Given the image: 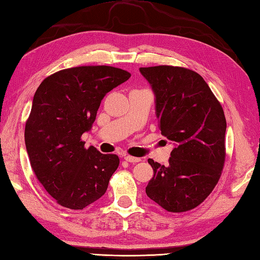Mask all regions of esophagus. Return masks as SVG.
Returning a JSON list of instances; mask_svg holds the SVG:
<instances>
[{"instance_id": "esophagus-1", "label": "esophagus", "mask_w": 260, "mask_h": 260, "mask_svg": "<svg viewBox=\"0 0 260 260\" xmlns=\"http://www.w3.org/2000/svg\"><path fill=\"white\" fill-rule=\"evenodd\" d=\"M124 158L126 159L127 162H129V163H137V162H140V161H141V158H139V157H134V156H131V155H125V156H124Z\"/></svg>"}]
</instances>
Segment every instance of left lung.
Segmentation results:
<instances>
[{"label":"left lung","mask_w":260,"mask_h":260,"mask_svg":"<svg viewBox=\"0 0 260 260\" xmlns=\"http://www.w3.org/2000/svg\"><path fill=\"white\" fill-rule=\"evenodd\" d=\"M155 93L161 134L173 142L169 165L152 158L146 194L169 212L201 204L221 176L225 161V117L221 104L196 71L173 66L140 68Z\"/></svg>","instance_id":"obj_1"}]
</instances>
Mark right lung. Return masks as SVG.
<instances>
[{
	"label": "right lung",
	"mask_w": 260,
	"mask_h": 260,
	"mask_svg": "<svg viewBox=\"0 0 260 260\" xmlns=\"http://www.w3.org/2000/svg\"><path fill=\"white\" fill-rule=\"evenodd\" d=\"M129 77L110 66H80L57 71L38 87L25 123L26 152L38 181L60 206L82 210L106 192L119 158L86 148L81 135L91 128L105 95Z\"/></svg>",
	"instance_id": "add662e5"
}]
</instances>
